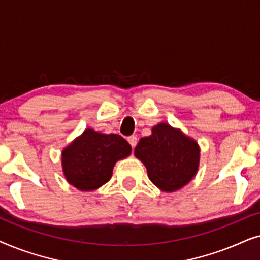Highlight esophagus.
Returning a JSON list of instances; mask_svg holds the SVG:
<instances>
[{
  "instance_id": "1",
  "label": "esophagus",
  "mask_w": 260,
  "mask_h": 260,
  "mask_svg": "<svg viewBox=\"0 0 260 260\" xmlns=\"http://www.w3.org/2000/svg\"><path fill=\"white\" fill-rule=\"evenodd\" d=\"M127 140H128V143L131 144V146H132V148L136 147V145H137V143H138V138H137L136 136L128 137Z\"/></svg>"
}]
</instances>
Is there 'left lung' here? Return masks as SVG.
I'll return each instance as SVG.
<instances>
[{"mask_svg":"<svg viewBox=\"0 0 260 260\" xmlns=\"http://www.w3.org/2000/svg\"><path fill=\"white\" fill-rule=\"evenodd\" d=\"M134 155L146 166L150 181L166 192L183 188L199 170V144L165 122L152 128L150 137L141 138Z\"/></svg>","mask_w":260,"mask_h":260,"instance_id":"left-lung-1","label":"left lung"}]
</instances>
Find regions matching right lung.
Instances as JSON below:
<instances>
[{
  "label": "right lung",
  "mask_w": 260,
  "mask_h": 260,
  "mask_svg": "<svg viewBox=\"0 0 260 260\" xmlns=\"http://www.w3.org/2000/svg\"><path fill=\"white\" fill-rule=\"evenodd\" d=\"M132 152L119 134H103L88 128L61 152L67 181L82 191H92L106 184L113 168Z\"/></svg>",
  "instance_id": "1"
}]
</instances>
